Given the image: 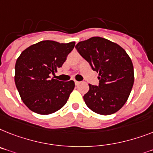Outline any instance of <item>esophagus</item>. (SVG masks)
Instances as JSON below:
<instances>
[{"label":"esophagus","instance_id":"34e87169","mask_svg":"<svg viewBox=\"0 0 153 153\" xmlns=\"http://www.w3.org/2000/svg\"><path fill=\"white\" fill-rule=\"evenodd\" d=\"M79 83H80V82H79V81H77V80H75V84H76V85H78V84H79Z\"/></svg>","mask_w":153,"mask_h":153}]
</instances>
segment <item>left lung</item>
Masks as SVG:
<instances>
[{
  "label": "left lung",
  "instance_id": "left-lung-1",
  "mask_svg": "<svg viewBox=\"0 0 153 153\" xmlns=\"http://www.w3.org/2000/svg\"><path fill=\"white\" fill-rule=\"evenodd\" d=\"M79 54L98 73V86L89 84L84 100L88 108L100 115L120 110L128 99L134 84L132 61L123 48L100 36L76 45Z\"/></svg>",
  "mask_w": 153,
  "mask_h": 153
}]
</instances>
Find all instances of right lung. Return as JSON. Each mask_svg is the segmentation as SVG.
<instances>
[{"mask_svg": "<svg viewBox=\"0 0 153 153\" xmlns=\"http://www.w3.org/2000/svg\"><path fill=\"white\" fill-rule=\"evenodd\" d=\"M75 42L43 40L25 49L16 60L15 83L24 104L34 113L48 115L62 108L74 91V80L51 78L73 51Z\"/></svg>", "mask_w": 153, "mask_h": 153, "instance_id": "add662e5", "label": "right lung"}]
</instances>
